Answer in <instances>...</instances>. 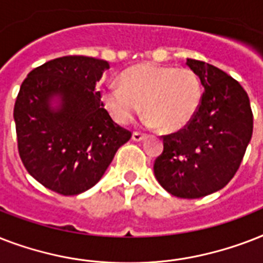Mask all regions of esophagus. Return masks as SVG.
<instances>
[{"instance_id": "34e87169", "label": "esophagus", "mask_w": 263, "mask_h": 263, "mask_svg": "<svg viewBox=\"0 0 263 263\" xmlns=\"http://www.w3.org/2000/svg\"><path fill=\"white\" fill-rule=\"evenodd\" d=\"M132 139L135 140V142H140V140L144 139V134H142V132H134L132 134Z\"/></svg>"}]
</instances>
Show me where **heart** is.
<instances>
[{"label":"heart","mask_w":263,"mask_h":263,"mask_svg":"<svg viewBox=\"0 0 263 263\" xmlns=\"http://www.w3.org/2000/svg\"><path fill=\"white\" fill-rule=\"evenodd\" d=\"M202 84L188 68L139 64L120 75V84L102 91V103L116 123L128 124L140 110L144 123L164 132H177L195 117L202 103Z\"/></svg>","instance_id":"obj_1"}]
</instances>
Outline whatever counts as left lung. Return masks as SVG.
<instances>
[{
  "label": "left lung",
  "instance_id": "left-lung-1",
  "mask_svg": "<svg viewBox=\"0 0 263 263\" xmlns=\"http://www.w3.org/2000/svg\"><path fill=\"white\" fill-rule=\"evenodd\" d=\"M204 91L187 127L162 136L154 162L158 183L175 196L196 199L224 188L240 166L253 135V111L240 83L214 65L187 59Z\"/></svg>",
  "mask_w": 263,
  "mask_h": 263
}]
</instances>
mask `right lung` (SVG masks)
I'll return each instance as SVG.
<instances>
[{
	"label": "right lung",
	"instance_id": "1",
	"mask_svg": "<svg viewBox=\"0 0 263 263\" xmlns=\"http://www.w3.org/2000/svg\"><path fill=\"white\" fill-rule=\"evenodd\" d=\"M109 63L86 55L47 61L27 75L14 102L17 148L36 181L61 195L94 187L131 132L95 90Z\"/></svg>",
	"mask_w": 263,
	"mask_h": 263
}]
</instances>
